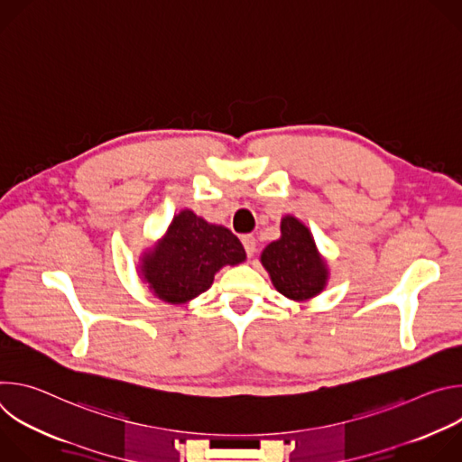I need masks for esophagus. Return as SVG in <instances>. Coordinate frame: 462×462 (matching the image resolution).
Returning <instances> with one entry per match:
<instances>
[{
    "mask_svg": "<svg viewBox=\"0 0 462 462\" xmlns=\"http://www.w3.org/2000/svg\"><path fill=\"white\" fill-rule=\"evenodd\" d=\"M241 243H243V246H245L246 255H248V257H252V255L255 254V237H254V236H250V234H246V236H243V237H241Z\"/></svg>",
    "mask_w": 462,
    "mask_h": 462,
    "instance_id": "esophagus-1",
    "label": "esophagus"
}]
</instances>
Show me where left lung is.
I'll use <instances>...</instances> for the list:
<instances>
[{"instance_id": "obj_1", "label": "left lung", "mask_w": 462, "mask_h": 462, "mask_svg": "<svg viewBox=\"0 0 462 462\" xmlns=\"http://www.w3.org/2000/svg\"><path fill=\"white\" fill-rule=\"evenodd\" d=\"M261 263L274 287L291 300H307L319 294L327 282V267L318 255L314 239L296 217H283L282 239L261 254Z\"/></svg>"}]
</instances>
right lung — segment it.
<instances>
[{"mask_svg":"<svg viewBox=\"0 0 462 462\" xmlns=\"http://www.w3.org/2000/svg\"><path fill=\"white\" fill-rule=\"evenodd\" d=\"M241 261L245 248L228 228L182 210L164 239L144 257L143 274L157 298L184 303L205 292L221 267Z\"/></svg>","mask_w":462,"mask_h":462,"instance_id":"add662e5","label":"right lung"}]
</instances>
